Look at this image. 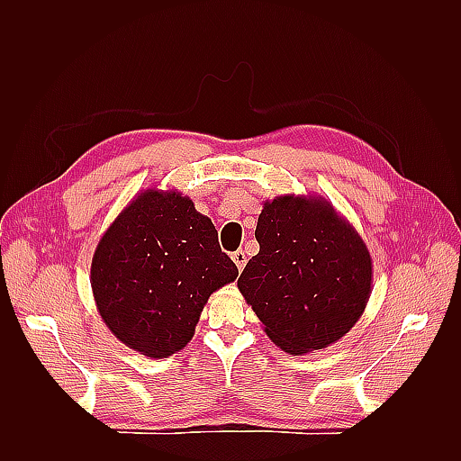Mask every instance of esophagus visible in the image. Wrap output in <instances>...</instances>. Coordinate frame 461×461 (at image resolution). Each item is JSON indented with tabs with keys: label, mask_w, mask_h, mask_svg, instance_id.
<instances>
[{
	"label": "esophagus",
	"mask_w": 461,
	"mask_h": 461,
	"mask_svg": "<svg viewBox=\"0 0 461 461\" xmlns=\"http://www.w3.org/2000/svg\"><path fill=\"white\" fill-rule=\"evenodd\" d=\"M232 261L236 263V267H239L240 271L244 269V265H246V254L242 252V249H239V252L232 254Z\"/></svg>",
	"instance_id": "34e87169"
}]
</instances>
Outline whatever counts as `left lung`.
Segmentation results:
<instances>
[{
    "mask_svg": "<svg viewBox=\"0 0 461 461\" xmlns=\"http://www.w3.org/2000/svg\"><path fill=\"white\" fill-rule=\"evenodd\" d=\"M259 252L239 288L267 337L292 356L340 340L364 315L373 261L364 239L321 196H276L258 219Z\"/></svg>",
    "mask_w": 461,
    "mask_h": 461,
    "instance_id": "8db88e82",
    "label": "left lung"
}]
</instances>
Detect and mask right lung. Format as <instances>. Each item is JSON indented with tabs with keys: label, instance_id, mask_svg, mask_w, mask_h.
Returning a JSON list of instances; mask_svg holds the SVG:
<instances>
[{
	"label": "right lung",
	"instance_id": "add662e5",
	"mask_svg": "<svg viewBox=\"0 0 461 461\" xmlns=\"http://www.w3.org/2000/svg\"><path fill=\"white\" fill-rule=\"evenodd\" d=\"M239 276L209 217L176 190L148 188L97 242L95 308L131 350L161 359L192 340L209 296Z\"/></svg>",
	"mask_w": 461,
	"mask_h": 461
}]
</instances>
